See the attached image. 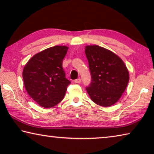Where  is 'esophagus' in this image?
Instances as JSON below:
<instances>
[{"instance_id": "obj_1", "label": "esophagus", "mask_w": 154, "mask_h": 154, "mask_svg": "<svg viewBox=\"0 0 154 154\" xmlns=\"http://www.w3.org/2000/svg\"><path fill=\"white\" fill-rule=\"evenodd\" d=\"M81 82H82V79H81L80 78H78V79L75 80V83H80Z\"/></svg>"}]
</instances>
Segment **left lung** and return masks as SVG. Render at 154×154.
Instances as JSON below:
<instances>
[{"label":"left lung","instance_id":"1","mask_svg":"<svg viewBox=\"0 0 154 154\" xmlns=\"http://www.w3.org/2000/svg\"><path fill=\"white\" fill-rule=\"evenodd\" d=\"M85 53L92 81L86 90L93 102L102 106L114 105L124 92L129 72L122 60L98 45H88Z\"/></svg>","mask_w":154,"mask_h":154}]
</instances>
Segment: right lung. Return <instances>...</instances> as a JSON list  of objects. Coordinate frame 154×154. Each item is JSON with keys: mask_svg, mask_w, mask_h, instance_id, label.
Wrapping results in <instances>:
<instances>
[{"mask_svg": "<svg viewBox=\"0 0 154 154\" xmlns=\"http://www.w3.org/2000/svg\"><path fill=\"white\" fill-rule=\"evenodd\" d=\"M69 48L56 45L32 57L23 70L24 86L41 106L50 108L60 103L71 82L66 78L62 61Z\"/></svg>", "mask_w": 154, "mask_h": 154, "instance_id": "1", "label": "right lung"}]
</instances>
